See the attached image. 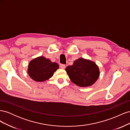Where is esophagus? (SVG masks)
I'll use <instances>...</instances> for the list:
<instances>
[{"label":"esophagus","instance_id":"obj_1","mask_svg":"<svg viewBox=\"0 0 130 130\" xmlns=\"http://www.w3.org/2000/svg\"><path fill=\"white\" fill-rule=\"evenodd\" d=\"M60 68L62 69H64L66 68V65L63 64H61L60 65Z\"/></svg>","mask_w":130,"mask_h":130}]
</instances>
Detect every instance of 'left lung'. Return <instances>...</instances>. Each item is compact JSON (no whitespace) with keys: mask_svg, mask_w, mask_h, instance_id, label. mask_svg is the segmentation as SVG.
Returning <instances> with one entry per match:
<instances>
[{"mask_svg":"<svg viewBox=\"0 0 130 130\" xmlns=\"http://www.w3.org/2000/svg\"><path fill=\"white\" fill-rule=\"evenodd\" d=\"M66 71L74 84L80 87H88L95 83L99 78V67L95 63L83 58L75 61Z\"/></svg>","mask_w":130,"mask_h":130,"instance_id":"8db88e82","label":"left lung"}]
</instances>
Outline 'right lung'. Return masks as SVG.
<instances>
[{
    "label": "right lung",
    "mask_w": 130,
    "mask_h": 130,
    "mask_svg": "<svg viewBox=\"0 0 130 130\" xmlns=\"http://www.w3.org/2000/svg\"><path fill=\"white\" fill-rule=\"evenodd\" d=\"M58 68L57 63L51 62L43 56H40L30 61L27 72L34 81L43 82L52 77Z\"/></svg>",
    "instance_id": "add662e5"
}]
</instances>
